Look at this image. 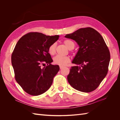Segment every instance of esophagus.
I'll list each match as a JSON object with an SVG mask.
<instances>
[{"instance_id":"1","label":"esophagus","mask_w":120,"mask_h":120,"mask_svg":"<svg viewBox=\"0 0 120 120\" xmlns=\"http://www.w3.org/2000/svg\"><path fill=\"white\" fill-rule=\"evenodd\" d=\"M63 68H64V67H63V66H60V69H62Z\"/></svg>"}]
</instances>
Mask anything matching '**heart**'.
Here are the masks:
<instances>
[{
    "label": "heart",
    "mask_w": 120,
    "mask_h": 120,
    "mask_svg": "<svg viewBox=\"0 0 120 120\" xmlns=\"http://www.w3.org/2000/svg\"><path fill=\"white\" fill-rule=\"evenodd\" d=\"M64 45L66 46L67 48L70 50L74 49L75 48L74 42L69 39H66L64 41ZM56 43H53L49 46L48 51L49 53L52 56H53L56 52ZM53 63L59 66H65L70 61V57L68 56H56L53 57Z\"/></svg>",
    "instance_id": "b5f03b06"
}]
</instances>
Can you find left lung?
<instances>
[{
  "instance_id": "left-lung-1",
  "label": "left lung",
  "mask_w": 120,
  "mask_h": 120,
  "mask_svg": "<svg viewBox=\"0 0 120 120\" xmlns=\"http://www.w3.org/2000/svg\"><path fill=\"white\" fill-rule=\"evenodd\" d=\"M79 48L72 63L68 81L79 91L90 93L95 90L106 77L110 60V53L101 35L95 29L86 27L67 34ZM80 65V66H78Z\"/></svg>"
}]
</instances>
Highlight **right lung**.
Here are the masks:
<instances>
[{
  "instance_id": "1",
  "label": "right lung",
  "mask_w": 120,
  "mask_h": 120,
  "mask_svg": "<svg viewBox=\"0 0 120 120\" xmlns=\"http://www.w3.org/2000/svg\"><path fill=\"white\" fill-rule=\"evenodd\" d=\"M59 35L49 36L37 32L24 35L17 42L11 55V63L17 83L27 94L38 96L52 86L60 67L52 65L49 46ZM46 63L45 67L41 68Z\"/></svg>"
}]
</instances>
